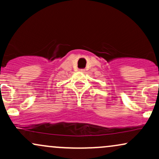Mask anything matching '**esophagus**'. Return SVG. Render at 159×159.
I'll return each mask as SVG.
<instances>
[{
    "mask_svg": "<svg viewBox=\"0 0 159 159\" xmlns=\"http://www.w3.org/2000/svg\"><path fill=\"white\" fill-rule=\"evenodd\" d=\"M79 71H80V72H84L85 69H79Z\"/></svg>",
    "mask_w": 159,
    "mask_h": 159,
    "instance_id": "obj_1",
    "label": "esophagus"
}]
</instances>
